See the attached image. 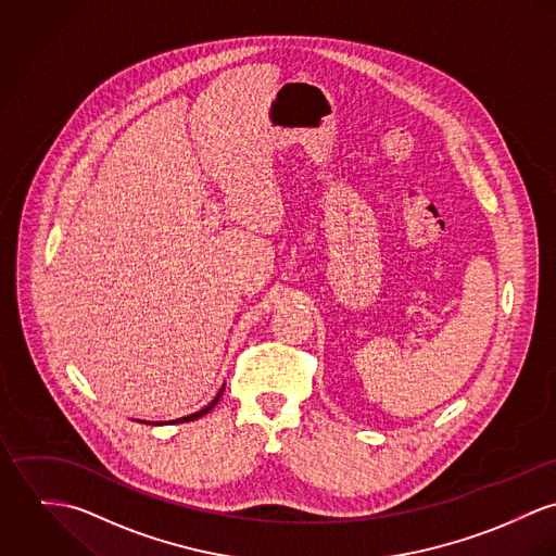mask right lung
Instances as JSON below:
<instances>
[{"label":"right lung","mask_w":556,"mask_h":556,"mask_svg":"<svg viewBox=\"0 0 556 556\" xmlns=\"http://www.w3.org/2000/svg\"><path fill=\"white\" fill-rule=\"evenodd\" d=\"M222 394H224V388L217 392V396L204 407V409H200V412H195V414H189V416H186V418H177V420H170V425H179V422H191V420H198V418H202L204 414H208L217 403H219V399H222ZM157 425V422H155ZM168 425V422H166Z\"/></svg>","instance_id":"right-lung-1"}]
</instances>
